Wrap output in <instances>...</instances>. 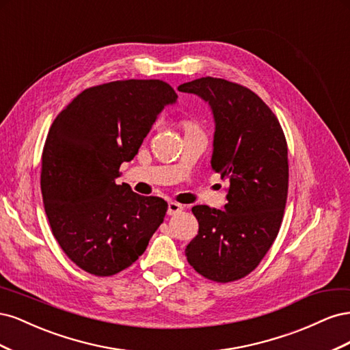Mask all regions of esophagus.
Masks as SVG:
<instances>
[{"label":"esophagus","instance_id":"34e87169","mask_svg":"<svg viewBox=\"0 0 350 350\" xmlns=\"http://www.w3.org/2000/svg\"><path fill=\"white\" fill-rule=\"evenodd\" d=\"M183 210H184V206H183V204L175 203V201H169V203H167V215H169V216L176 215V213H181Z\"/></svg>","mask_w":350,"mask_h":350}]
</instances>
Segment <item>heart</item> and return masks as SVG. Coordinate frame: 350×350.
<instances>
[{"instance_id":"obj_1","label":"heart","mask_w":350,"mask_h":350,"mask_svg":"<svg viewBox=\"0 0 350 350\" xmlns=\"http://www.w3.org/2000/svg\"><path fill=\"white\" fill-rule=\"evenodd\" d=\"M189 126H196V125L191 122H185V129H189Z\"/></svg>"}]
</instances>
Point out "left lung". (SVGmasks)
<instances>
[{
  "mask_svg": "<svg viewBox=\"0 0 350 350\" xmlns=\"http://www.w3.org/2000/svg\"><path fill=\"white\" fill-rule=\"evenodd\" d=\"M178 90L208 102L216 124L211 167L229 183L225 210L193 207L198 234L185 256L206 279L235 282L258 266L279 234L289 187L284 133L262 99L238 83L201 77Z\"/></svg>",
  "mask_w": 350,
  "mask_h": 350,
  "instance_id": "8db88e82",
  "label": "left lung"
}]
</instances>
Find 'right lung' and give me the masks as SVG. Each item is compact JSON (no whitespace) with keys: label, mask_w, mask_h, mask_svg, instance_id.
I'll return each mask as SVG.
<instances>
[{"label":"right lung","mask_w":350,"mask_h":350,"mask_svg":"<svg viewBox=\"0 0 350 350\" xmlns=\"http://www.w3.org/2000/svg\"><path fill=\"white\" fill-rule=\"evenodd\" d=\"M178 99L162 80H118L77 94L52 122L42 153L40 189L52 235L94 276H112L146 251L167 203L118 185L165 105Z\"/></svg>","instance_id":"1"}]
</instances>
